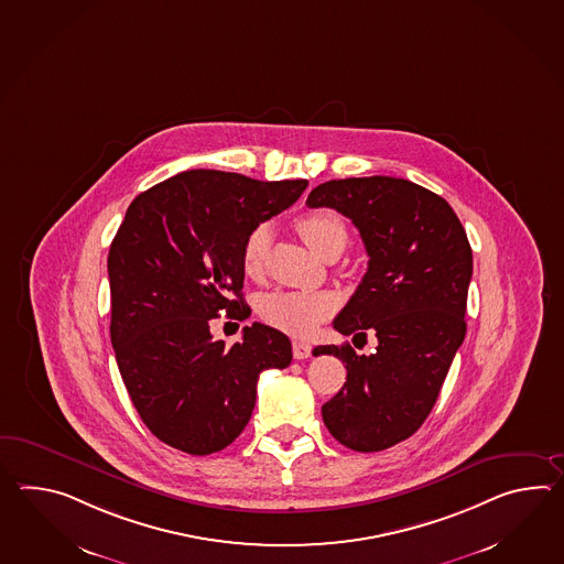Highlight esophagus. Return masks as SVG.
<instances>
[{"instance_id":"obj_1","label":"esophagus","mask_w":564,"mask_h":564,"mask_svg":"<svg viewBox=\"0 0 564 564\" xmlns=\"http://www.w3.org/2000/svg\"><path fill=\"white\" fill-rule=\"evenodd\" d=\"M312 356V344L303 341V339H293V358L295 360H305Z\"/></svg>"}]
</instances>
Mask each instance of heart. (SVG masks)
<instances>
[{
    "label": "heart",
    "mask_w": 564,
    "mask_h": 564,
    "mask_svg": "<svg viewBox=\"0 0 564 564\" xmlns=\"http://www.w3.org/2000/svg\"><path fill=\"white\" fill-rule=\"evenodd\" d=\"M295 228L317 257L344 249L348 228L334 210H313L297 218ZM271 245V230L257 226L242 247V271L249 276L263 273ZM336 310V300L324 291H273L259 303V313L269 326L291 336H307Z\"/></svg>",
    "instance_id": "heart-1"
}]
</instances>
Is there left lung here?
I'll use <instances>...</instances> for the list:
<instances>
[{"mask_svg": "<svg viewBox=\"0 0 564 564\" xmlns=\"http://www.w3.org/2000/svg\"><path fill=\"white\" fill-rule=\"evenodd\" d=\"M305 204L334 208L360 230L368 271L334 327L378 338L370 356L350 344L313 350L338 356L348 370L322 406L324 423L350 449H389L425 423L464 344L469 240L447 200L401 177L329 180Z\"/></svg>", "mask_w": 564, "mask_h": 564, "instance_id": "obj_1", "label": "left lung"}]
</instances>
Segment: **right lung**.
Masks as SVG:
<instances>
[{"label":"right lung","instance_id":"right-lung-1","mask_svg":"<svg viewBox=\"0 0 564 564\" xmlns=\"http://www.w3.org/2000/svg\"><path fill=\"white\" fill-rule=\"evenodd\" d=\"M305 188L307 180L189 170L127 208L107 261L111 344L141 421L165 445L189 455L225 449L251 419L259 375L291 364V341L275 327L247 326L226 348L210 319L251 315L245 240Z\"/></svg>","mask_w":564,"mask_h":564}]
</instances>
